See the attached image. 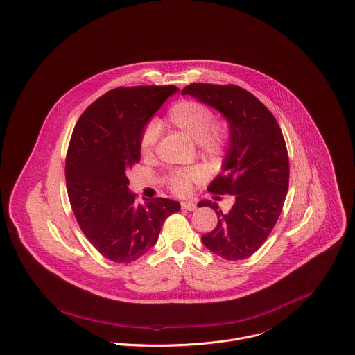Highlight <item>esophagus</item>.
<instances>
[{"label": "esophagus", "instance_id": "obj_1", "mask_svg": "<svg viewBox=\"0 0 355 355\" xmlns=\"http://www.w3.org/2000/svg\"><path fill=\"white\" fill-rule=\"evenodd\" d=\"M181 209L188 210V211H193V210H196V205L193 202H182Z\"/></svg>", "mask_w": 355, "mask_h": 355}]
</instances>
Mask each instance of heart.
<instances>
[{"label":"heart","instance_id":"1","mask_svg":"<svg viewBox=\"0 0 355 355\" xmlns=\"http://www.w3.org/2000/svg\"><path fill=\"white\" fill-rule=\"evenodd\" d=\"M167 121L189 139L199 144L203 155L216 157L223 153L227 145V128L216 124L213 112L200 102L181 101L175 103L167 113ZM157 137L159 127L156 123H149L144 127L139 137V152L144 157H149L153 153ZM202 180L203 171L195 167L173 174L170 177V185L175 195L185 196L191 192L192 184Z\"/></svg>","mask_w":355,"mask_h":355}]
</instances>
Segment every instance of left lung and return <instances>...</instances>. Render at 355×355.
I'll return each instance as SVG.
<instances>
[{
	"instance_id": "obj_1",
	"label": "left lung",
	"mask_w": 355,
	"mask_h": 355,
	"mask_svg": "<svg viewBox=\"0 0 355 355\" xmlns=\"http://www.w3.org/2000/svg\"><path fill=\"white\" fill-rule=\"evenodd\" d=\"M182 95L214 107L230 125L223 173L209 191L234 195L235 202L228 213H223L217 203H199L210 206L218 216L217 227L203 235L202 242L225 260L248 259L266 242L285 203L289 159L282 131L272 113L238 85L192 83Z\"/></svg>"
}]
</instances>
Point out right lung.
Returning a JSON list of instances; mask_svg holds the SVG:
<instances>
[{
    "instance_id": "right-lung-1",
    "label": "right lung",
    "mask_w": 355,
    "mask_h": 355,
    "mask_svg": "<svg viewBox=\"0 0 355 355\" xmlns=\"http://www.w3.org/2000/svg\"><path fill=\"white\" fill-rule=\"evenodd\" d=\"M174 85L120 87L78 119L66 156L67 195L91 245L114 263H132L157 242L164 220L181 205L166 198L138 205L127 171L141 159L139 137Z\"/></svg>"
}]
</instances>
